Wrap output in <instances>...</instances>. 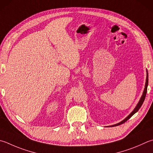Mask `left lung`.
<instances>
[{"mask_svg":"<svg viewBox=\"0 0 153 153\" xmlns=\"http://www.w3.org/2000/svg\"><path fill=\"white\" fill-rule=\"evenodd\" d=\"M146 73H147V71H146ZM148 82H149V76H148V73H146V82H145V89H144V91H143V95L142 97H141L140 99L139 100V103L137 104V105L136 106V107L134 108V109L133 111H132V112H131V113L128 115V116L125 118V119H124L123 120H122L121 122H120L119 123L116 124V125H111L110 126H119L120 125H121V124H123L125 123L126 120H128L134 114L136 113V112L139 110V108L141 107V106H142L143 103L144 102V100H145V97H146V92H147V86H148Z\"/></svg>","mask_w":153,"mask_h":153,"instance_id":"left-lung-1","label":"left lung"}]
</instances>
